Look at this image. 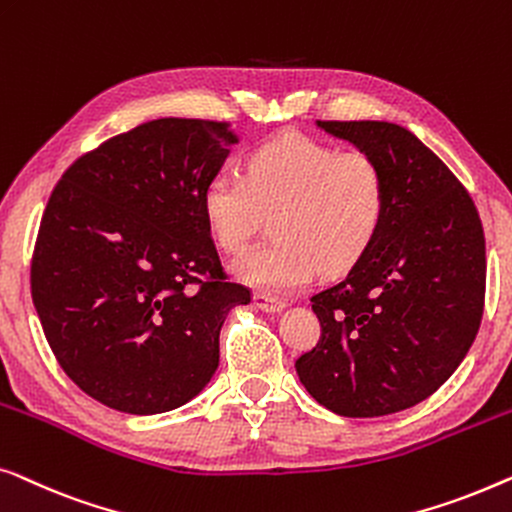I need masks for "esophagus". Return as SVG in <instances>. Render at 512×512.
Listing matches in <instances>:
<instances>
[{"label": "esophagus", "mask_w": 512, "mask_h": 512, "mask_svg": "<svg viewBox=\"0 0 512 512\" xmlns=\"http://www.w3.org/2000/svg\"><path fill=\"white\" fill-rule=\"evenodd\" d=\"M253 304L262 313H280L285 308V301H280L276 297H269V294H255Z\"/></svg>", "instance_id": "1"}]
</instances>
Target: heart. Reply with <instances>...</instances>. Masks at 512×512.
<instances>
[{
  "label": "heart",
  "mask_w": 512,
  "mask_h": 512,
  "mask_svg": "<svg viewBox=\"0 0 512 512\" xmlns=\"http://www.w3.org/2000/svg\"><path fill=\"white\" fill-rule=\"evenodd\" d=\"M387 204L383 171L362 150H338L299 132L259 143L246 181L218 171L201 192L213 241L241 253L262 213L276 239L232 264L241 283L264 292L297 290L318 271L350 269L376 239Z\"/></svg>",
  "instance_id": "b5f03b06"
}]
</instances>
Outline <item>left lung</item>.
Wrapping results in <instances>:
<instances>
[{"label":"left lung","mask_w":512,"mask_h":512,"mask_svg":"<svg viewBox=\"0 0 512 512\" xmlns=\"http://www.w3.org/2000/svg\"><path fill=\"white\" fill-rule=\"evenodd\" d=\"M315 125L371 155L387 204L369 250L315 294L322 336L297 359L306 392L343 417L399 413L462 364L485 306V234L455 174L406 127L378 120Z\"/></svg>","instance_id":"8db88e82"}]
</instances>
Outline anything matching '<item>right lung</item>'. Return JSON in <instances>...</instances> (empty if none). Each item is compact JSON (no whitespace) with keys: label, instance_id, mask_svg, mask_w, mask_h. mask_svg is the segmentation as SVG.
I'll list each match as a JSON object with an SVG mask.
<instances>
[{"label":"right lung","instance_id":"add662e5","mask_svg":"<svg viewBox=\"0 0 512 512\" xmlns=\"http://www.w3.org/2000/svg\"><path fill=\"white\" fill-rule=\"evenodd\" d=\"M236 143L227 122L150 120L78 157L50 194L32 301L64 373L104 406L167 413L211 383L227 313L250 304L201 211Z\"/></svg>","mask_w":512,"mask_h":512}]
</instances>
